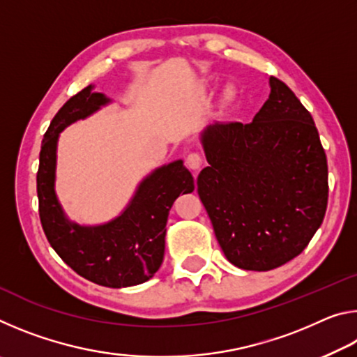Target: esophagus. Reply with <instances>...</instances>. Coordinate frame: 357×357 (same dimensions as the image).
Here are the masks:
<instances>
[{
    "instance_id": "obj_1",
    "label": "esophagus",
    "mask_w": 357,
    "mask_h": 357,
    "mask_svg": "<svg viewBox=\"0 0 357 357\" xmlns=\"http://www.w3.org/2000/svg\"><path fill=\"white\" fill-rule=\"evenodd\" d=\"M185 164H187V167L190 168V170H200V167L203 164V159L198 153H190L189 155L185 157Z\"/></svg>"
}]
</instances>
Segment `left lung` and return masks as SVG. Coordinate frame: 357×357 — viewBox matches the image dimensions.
Wrapping results in <instances>:
<instances>
[{
	"label": "left lung",
	"instance_id": "obj_1",
	"mask_svg": "<svg viewBox=\"0 0 357 357\" xmlns=\"http://www.w3.org/2000/svg\"><path fill=\"white\" fill-rule=\"evenodd\" d=\"M250 123L202 134L209 167L197 190L229 263L271 271L298 257L323 223L328 160L312 114L279 78Z\"/></svg>",
	"mask_w": 357,
	"mask_h": 357
}]
</instances>
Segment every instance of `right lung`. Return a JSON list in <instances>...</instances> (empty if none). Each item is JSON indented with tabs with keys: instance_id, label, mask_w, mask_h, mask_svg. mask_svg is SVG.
Wrapping results in <instances>:
<instances>
[{
	"instance_id": "obj_1",
	"label": "right lung",
	"mask_w": 357,
	"mask_h": 357,
	"mask_svg": "<svg viewBox=\"0 0 357 357\" xmlns=\"http://www.w3.org/2000/svg\"><path fill=\"white\" fill-rule=\"evenodd\" d=\"M89 84L66 102L52 119L39 154L38 198L42 228L63 261L78 275L108 288L149 280L164 261L167 219L181 193L195 189L183 160L155 168L137 187L126 209L102 225H78L66 217L55 193L59 132L88 118L110 99Z\"/></svg>"
}]
</instances>
